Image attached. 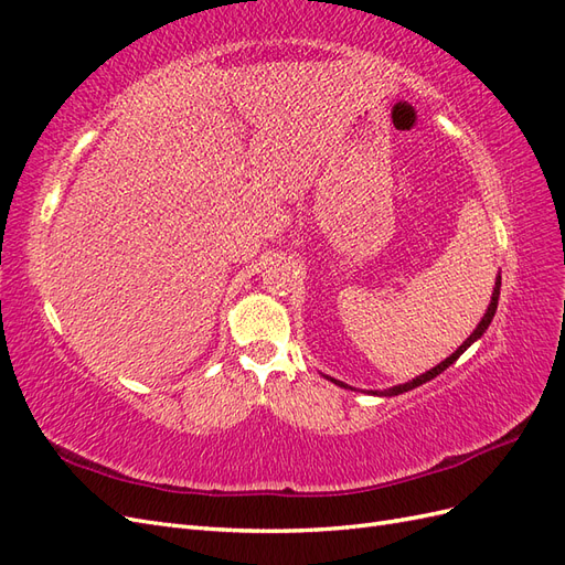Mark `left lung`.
<instances>
[{
    "label": "left lung",
    "instance_id": "obj_1",
    "mask_svg": "<svg viewBox=\"0 0 565 565\" xmlns=\"http://www.w3.org/2000/svg\"><path fill=\"white\" fill-rule=\"evenodd\" d=\"M500 287H502V276H498V280H494V287H492V297H490V303H488V311H486V316L481 318V322L476 324V330L467 337V341L465 344H461L450 358H446V361L443 363H438L436 367H431L429 372H424V374H419V377H415L413 382H405V384H398V386H391V388H386V391H370V393H374V396H398V393H405V391H409V388H415V386H419V384H426V382H431L434 377H438V374L443 372V370H448L457 358L465 353L476 339H481L483 337V332L488 330V324L492 322V318H494V311H498V301H500ZM330 382H334V384H339V386H344V388H351V386H347L344 382H337V380H332V377H328Z\"/></svg>",
    "mask_w": 565,
    "mask_h": 565
}]
</instances>
